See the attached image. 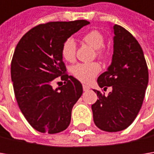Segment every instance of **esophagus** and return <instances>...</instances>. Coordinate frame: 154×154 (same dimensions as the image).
I'll use <instances>...</instances> for the list:
<instances>
[{"label": "esophagus", "mask_w": 154, "mask_h": 154, "mask_svg": "<svg viewBox=\"0 0 154 154\" xmlns=\"http://www.w3.org/2000/svg\"><path fill=\"white\" fill-rule=\"evenodd\" d=\"M83 90L86 92V91H88V90H90V86H86V85H83Z\"/></svg>", "instance_id": "esophagus-1"}]
</instances>
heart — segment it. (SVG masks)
Returning <instances> with one entry per match:
<instances>
[{
  "instance_id": "heart-1",
  "label": "heart",
  "mask_w": 154,
  "mask_h": 154,
  "mask_svg": "<svg viewBox=\"0 0 154 154\" xmlns=\"http://www.w3.org/2000/svg\"><path fill=\"white\" fill-rule=\"evenodd\" d=\"M82 41L95 50V56L99 59L106 57V51L103 48L104 38L103 34L98 31H91L85 34ZM62 56L67 62H73L75 61L76 45L73 38H68L62 46ZM101 70V67L98 62L90 63H78L72 68V74L78 80L84 83L92 81Z\"/></svg>"
}]
</instances>
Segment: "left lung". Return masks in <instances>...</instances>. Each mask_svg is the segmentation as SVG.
<instances>
[{
    "instance_id": "obj_1",
    "label": "left lung",
    "mask_w": 154,
    "mask_h": 154,
    "mask_svg": "<svg viewBox=\"0 0 154 154\" xmlns=\"http://www.w3.org/2000/svg\"><path fill=\"white\" fill-rule=\"evenodd\" d=\"M114 30L112 62L99 75L98 84L112 91L107 96L99 91L98 99L92 105L95 125L106 132L127 128L139 113L148 84V69L143 51L133 35L118 25Z\"/></svg>"
}]
</instances>
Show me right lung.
<instances>
[{
    "label": "right lung",
    "instance_id": "obj_1",
    "mask_svg": "<svg viewBox=\"0 0 154 154\" xmlns=\"http://www.w3.org/2000/svg\"><path fill=\"white\" fill-rule=\"evenodd\" d=\"M89 23L81 20L40 24L15 48L11 62L15 98L27 122L41 133H60L70 123L73 106L83 88L66 73L61 51L69 37ZM59 76L64 85L54 89L53 83Z\"/></svg>",
    "mask_w": 154,
    "mask_h": 154
}]
</instances>
